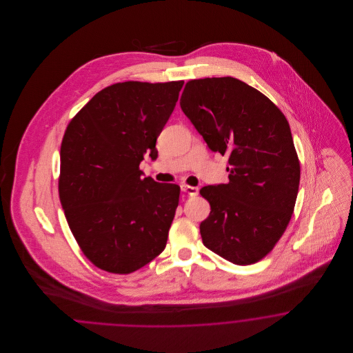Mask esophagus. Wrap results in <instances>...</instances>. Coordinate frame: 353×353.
Segmentation results:
<instances>
[{
  "mask_svg": "<svg viewBox=\"0 0 353 353\" xmlns=\"http://www.w3.org/2000/svg\"><path fill=\"white\" fill-rule=\"evenodd\" d=\"M181 190L185 192L188 196H190V197H194V196L199 194V188L197 186H192V185H181Z\"/></svg>",
  "mask_w": 353,
  "mask_h": 353,
  "instance_id": "esophagus-1",
  "label": "esophagus"
}]
</instances>
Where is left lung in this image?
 I'll return each instance as SVG.
<instances>
[{"mask_svg":"<svg viewBox=\"0 0 353 353\" xmlns=\"http://www.w3.org/2000/svg\"><path fill=\"white\" fill-rule=\"evenodd\" d=\"M180 105L212 151L229 153V183L200 190L210 203L202 243L235 265L255 263L295 208L301 164L290 124L268 97L232 77L189 81Z\"/></svg>","mask_w":353,"mask_h":353,"instance_id":"8db88e82","label":"left lung"}]
</instances>
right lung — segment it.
I'll return each instance as SVG.
<instances>
[{"label": "right lung", "instance_id": "1", "mask_svg": "<svg viewBox=\"0 0 353 353\" xmlns=\"http://www.w3.org/2000/svg\"><path fill=\"white\" fill-rule=\"evenodd\" d=\"M183 84H111L68 123L59 199L81 250L99 269L131 274L165 249L180 186L143 179L139 165L145 154L156 160Z\"/></svg>", "mask_w": 353, "mask_h": 353}]
</instances>
